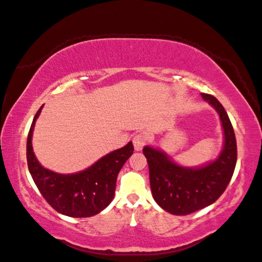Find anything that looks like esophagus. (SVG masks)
I'll return each mask as SVG.
<instances>
[{"instance_id":"obj_1","label":"esophagus","mask_w":262,"mask_h":262,"mask_svg":"<svg viewBox=\"0 0 262 262\" xmlns=\"http://www.w3.org/2000/svg\"><path fill=\"white\" fill-rule=\"evenodd\" d=\"M148 141V136L146 134H144V133H140V134H137L133 138V143H134V147L136 151H141L143 148V146L145 145Z\"/></svg>"}]
</instances>
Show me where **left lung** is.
I'll return each mask as SVG.
<instances>
[{
    "instance_id": "8db88e82",
    "label": "left lung",
    "mask_w": 262,
    "mask_h": 262,
    "mask_svg": "<svg viewBox=\"0 0 262 262\" xmlns=\"http://www.w3.org/2000/svg\"><path fill=\"white\" fill-rule=\"evenodd\" d=\"M202 97L220 115L224 146L220 157L200 168H186L151 146L143 148L149 169V183L155 202L173 215H188L215 203L225 191L236 164V140L231 120L214 96Z\"/></svg>"
}]
</instances>
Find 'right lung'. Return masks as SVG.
<instances>
[{"instance_id": "add662e5", "label": "right lung", "mask_w": 262, "mask_h": 262, "mask_svg": "<svg viewBox=\"0 0 262 262\" xmlns=\"http://www.w3.org/2000/svg\"><path fill=\"white\" fill-rule=\"evenodd\" d=\"M42 107L43 104L32 120L27 140V162L33 181L46 202L58 213L70 217L97 215L114 199L117 176L134 151L133 143L104 155L84 171L56 173L43 168L32 149L33 127Z\"/></svg>"}]
</instances>
